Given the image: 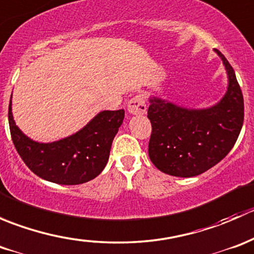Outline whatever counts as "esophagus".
Masks as SVG:
<instances>
[{
	"mask_svg": "<svg viewBox=\"0 0 254 254\" xmlns=\"http://www.w3.org/2000/svg\"><path fill=\"white\" fill-rule=\"evenodd\" d=\"M127 111L134 115H141L146 113V99L145 96L141 93L136 94L130 99L129 104H127Z\"/></svg>",
	"mask_w": 254,
	"mask_h": 254,
	"instance_id": "1",
	"label": "esophagus"
}]
</instances>
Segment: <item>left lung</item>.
<instances>
[{
  "instance_id": "1",
  "label": "left lung",
  "mask_w": 254,
  "mask_h": 254,
  "mask_svg": "<svg viewBox=\"0 0 254 254\" xmlns=\"http://www.w3.org/2000/svg\"><path fill=\"white\" fill-rule=\"evenodd\" d=\"M229 75V88L219 104L204 111H189L151 98L148 156L167 175L194 177L214 167L237 141L245 118L241 87L227 59L215 49Z\"/></svg>"
}]
</instances>
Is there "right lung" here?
<instances>
[{"mask_svg":"<svg viewBox=\"0 0 254 254\" xmlns=\"http://www.w3.org/2000/svg\"><path fill=\"white\" fill-rule=\"evenodd\" d=\"M124 119V109L99 113L72 136L39 143L25 136L8 107L9 131L17 152L27 167L45 181L75 186L96 178L106 167L112 142Z\"/></svg>","mask_w":254,"mask_h":254,"instance_id":"add662e5","label":"right lung"}]
</instances>
